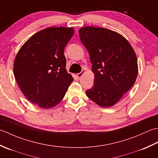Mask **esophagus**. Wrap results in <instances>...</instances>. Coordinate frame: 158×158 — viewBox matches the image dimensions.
<instances>
[{"instance_id": "esophagus-1", "label": "esophagus", "mask_w": 158, "mask_h": 158, "mask_svg": "<svg viewBox=\"0 0 158 158\" xmlns=\"http://www.w3.org/2000/svg\"><path fill=\"white\" fill-rule=\"evenodd\" d=\"M85 73V71L82 70V72H80V73H77V75H76L77 78H78V79H80V78H81V77L83 76V74H84V73Z\"/></svg>"}]
</instances>
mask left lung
I'll list each match as a JSON object with an SVG mask.
<instances>
[{
  "instance_id": "obj_1",
  "label": "left lung",
  "mask_w": 158,
  "mask_h": 158,
  "mask_svg": "<svg viewBox=\"0 0 158 158\" xmlns=\"http://www.w3.org/2000/svg\"><path fill=\"white\" fill-rule=\"evenodd\" d=\"M79 35L94 73V85L86 91V96L101 107L114 106L136 81V53L123 36L108 28L85 27Z\"/></svg>"
}]
</instances>
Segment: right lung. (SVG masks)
I'll list each match as a JSON object with an SVG mask.
<instances>
[{"instance_id":"obj_1","label":"right lung","mask_w":158,"mask_h":158,"mask_svg":"<svg viewBox=\"0 0 158 158\" xmlns=\"http://www.w3.org/2000/svg\"><path fill=\"white\" fill-rule=\"evenodd\" d=\"M73 28L49 27L31 36L16 54L15 79L28 100L42 108L58 105L73 82L65 69L64 49Z\"/></svg>"}]
</instances>
